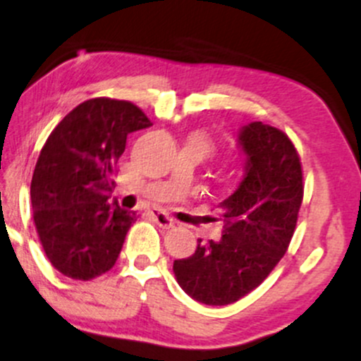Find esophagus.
<instances>
[{"label":"esophagus","instance_id":"esophagus-1","mask_svg":"<svg viewBox=\"0 0 361 361\" xmlns=\"http://www.w3.org/2000/svg\"><path fill=\"white\" fill-rule=\"evenodd\" d=\"M149 216L154 220L156 224L159 225V227L163 228H171L173 225H175V220L171 219V216H168L164 212H159V210H149Z\"/></svg>","mask_w":361,"mask_h":361}]
</instances>
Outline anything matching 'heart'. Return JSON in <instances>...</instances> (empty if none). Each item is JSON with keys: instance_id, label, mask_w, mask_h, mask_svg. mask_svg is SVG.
I'll use <instances>...</instances> for the list:
<instances>
[{"instance_id": "obj_1", "label": "heart", "mask_w": 361, "mask_h": 361, "mask_svg": "<svg viewBox=\"0 0 361 361\" xmlns=\"http://www.w3.org/2000/svg\"><path fill=\"white\" fill-rule=\"evenodd\" d=\"M200 141H202V142H203V145H205V146H207V141H205V139H200Z\"/></svg>"}]
</instances>
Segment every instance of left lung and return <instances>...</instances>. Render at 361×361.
Here are the masks:
<instances>
[{
    "instance_id": "left-lung-1",
    "label": "left lung",
    "mask_w": 361,
    "mask_h": 361,
    "mask_svg": "<svg viewBox=\"0 0 361 361\" xmlns=\"http://www.w3.org/2000/svg\"><path fill=\"white\" fill-rule=\"evenodd\" d=\"M238 145L245 175L219 205L222 238H200L193 255L173 264L181 289L208 306L232 305L271 274L294 235L305 193L301 159L288 134L250 123Z\"/></svg>"
}]
</instances>
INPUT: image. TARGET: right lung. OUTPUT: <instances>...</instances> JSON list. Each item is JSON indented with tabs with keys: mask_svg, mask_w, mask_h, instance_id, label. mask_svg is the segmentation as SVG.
Here are the masks:
<instances>
[{
	"mask_svg": "<svg viewBox=\"0 0 361 361\" xmlns=\"http://www.w3.org/2000/svg\"><path fill=\"white\" fill-rule=\"evenodd\" d=\"M153 126L133 102L95 97L60 121L43 145L32 178V208L43 250L75 281L116 264L136 214L111 203L117 161L129 133Z\"/></svg>",
	"mask_w": 361,
	"mask_h": 361,
	"instance_id": "1",
	"label": "right lung"
}]
</instances>
